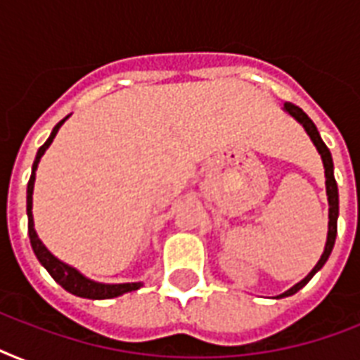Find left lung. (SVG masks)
Listing matches in <instances>:
<instances>
[{
  "label": "left lung",
  "mask_w": 360,
  "mask_h": 360,
  "mask_svg": "<svg viewBox=\"0 0 360 360\" xmlns=\"http://www.w3.org/2000/svg\"><path fill=\"white\" fill-rule=\"evenodd\" d=\"M284 108H285V112H290V114L293 115V117H295V120L302 124V127H304V130L308 132V136L312 138L314 146L318 147L319 155H321V158H323L325 177H327L325 185H327V196H329V233H327L325 250H323V254H321V257H319V262L316 263V267L310 271V274H308L307 278L301 280L299 284H295L293 288H291V290H288L285 293H282V295H280V297H290L301 290L302 285L308 284V280L312 278L314 274L318 273L319 269L323 267L325 262L329 259L330 252H333V246H335V239H336V220H338V186H336L335 174H333V157H330V151L327 149V146L323 143V140H321V136H319V132H318V129H316L314 121L310 120V117H308V115L304 114L301 108H299V106H295V104L285 103Z\"/></svg>",
  "instance_id": "obj_1"
}]
</instances>
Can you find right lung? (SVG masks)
<instances>
[{"label": "right lung", "mask_w": 360, "mask_h": 360, "mask_svg": "<svg viewBox=\"0 0 360 360\" xmlns=\"http://www.w3.org/2000/svg\"><path fill=\"white\" fill-rule=\"evenodd\" d=\"M67 120V117H65ZM59 121L56 127H53L52 134L48 138L44 143L41 146L39 153H37L35 162H33V172H31L30 183H27V231H30V240L31 246H33V252H35L37 259L44 265L48 273L52 274V278L58 282L61 288L72 293V295L78 297H86V299H112V297H120L127 291H134L140 288V282H134V284H98V282H93V280L86 278V276H82L76 269L69 267V265H65L63 262H59L58 257H53L50 252L46 250V246L42 245L41 239L37 237L35 228H33V214H31V202H33V183H35V169L37 164L41 160V157L44 155V151L48 149V146L52 143V140L58 134L59 127L63 124V121Z\"/></svg>", "instance_id": "add662e5"}]
</instances>
